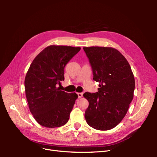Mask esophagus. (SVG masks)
Wrapping results in <instances>:
<instances>
[{"instance_id":"1","label":"esophagus","mask_w":157,"mask_h":157,"mask_svg":"<svg viewBox=\"0 0 157 157\" xmlns=\"http://www.w3.org/2000/svg\"><path fill=\"white\" fill-rule=\"evenodd\" d=\"M77 95H78V98H81L82 97L83 94L82 93H77Z\"/></svg>"}]
</instances>
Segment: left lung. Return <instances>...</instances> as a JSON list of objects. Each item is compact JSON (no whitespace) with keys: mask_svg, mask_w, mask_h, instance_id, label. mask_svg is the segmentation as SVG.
<instances>
[{"mask_svg":"<svg viewBox=\"0 0 157 157\" xmlns=\"http://www.w3.org/2000/svg\"><path fill=\"white\" fill-rule=\"evenodd\" d=\"M91 64L97 93L85 92L89 102L84 117L94 129L109 130L122 121L134 98L135 79L130 65L121 52L112 47H84Z\"/></svg>","mask_w":157,"mask_h":157,"instance_id":"8db88e82","label":"left lung"}]
</instances>
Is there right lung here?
I'll use <instances>...</instances> for the list:
<instances>
[{"label": "right lung", "instance_id": "add662e5", "mask_svg": "<svg viewBox=\"0 0 157 157\" xmlns=\"http://www.w3.org/2000/svg\"><path fill=\"white\" fill-rule=\"evenodd\" d=\"M81 49L80 47L50 45L33 59L25 78V95L35 121L46 128L60 127L69 119L78 95L60 90L64 68Z\"/></svg>", "mask_w": 157, "mask_h": 157}]
</instances>
